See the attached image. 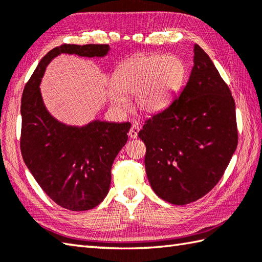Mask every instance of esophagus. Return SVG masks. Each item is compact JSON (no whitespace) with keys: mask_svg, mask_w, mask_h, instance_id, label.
<instances>
[{"mask_svg":"<svg viewBox=\"0 0 262 262\" xmlns=\"http://www.w3.org/2000/svg\"><path fill=\"white\" fill-rule=\"evenodd\" d=\"M138 132H140V126L137 124H133L130 127V130L128 133L130 138H137L138 137Z\"/></svg>","mask_w":262,"mask_h":262,"instance_id":"34e87169","label":"esophagus"}]
</instances>
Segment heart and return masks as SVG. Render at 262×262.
<instances>
[{"label": "heart", "instance_id": "obj_1", "mask_svg": "<svg viewBox=\"0 0 262 262\" xmlns=\"http://www.w3.org/2000/svg\"><path fill=\"white\" fill-rule=\"evenodd\" d=\"M187 66L174 55L144 54L122 62L111 77L108 100L115 110L127 109L126 97L135 94V107L157 115L170 105L185 83Z\"/></svg>", "mask_w": 262, "mask_h": 262}]
</instances>
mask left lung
Wrapping results in <instances>:
<instances>
[{"label": "left lung", "instance_id": "left-lung-1", "mask_svg": "<svg viewBox=\"0 0 262 262\" xmlns=\"http://www.w3.org/2000/svg\"><path fill=\"white\" fill-rule=\"evenodd\" d=\"M193 53V68L179 97L138 133L146 146L149 185L173 205L196 202L209 192L237 145L230 89L202 48L194 45Z\"/></svg>", "mask_w": 262, "mask_h": 262}]
</instances>
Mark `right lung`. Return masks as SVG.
I'll return each instance as SVG.
<instances>
[{
	"mask_svg": "<svg viewBox=\"0 0 262 262\" xmlns=\"http://www.w3.org/2000/svg\"><path fill=\"white\" fill-rule=\"evenodd\" d=\"M109 45H64L41 58L21 99L20 147L27 168L49 198L60 207L92 209L107 196L111 166L128 140L129 122L92 120L83 126L58 121L47 110L40 82L47 65L60 54L104 57Z\"/></svg>",
	"mask_w": 262,
	"mask_h": 262,
	"instance_id": "obj_1",
	"label": "right lung"
}]
</instances>
